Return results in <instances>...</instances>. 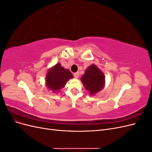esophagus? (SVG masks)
<instances>
[{"label":"esophagus","mask_w":152,"mask_h":152,"mask_svg":"<svg viewBox=\"0 0 152 152\" xmlns=\"http://www.w3.org/2000/svg\"><path fill=\"white\" fill-rule=\"evenodd\" d=\"M79 76V72H76V73H74V74H73V77H74L75 78H78Z\"/></svg>","instance_id":"1"}]
</instances>
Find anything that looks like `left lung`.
<instances>
[{"instance_id": "1", "label": "left lung", "mask_w": 152, "mask_h": 152, "mask_svg": "<svg viewBox=\"0 0 152 152\" xmlns=\"http://www.w3.org/2000/svg\"><path fill=\"white\" fill-rule=\"evenodd\" d=\"M81 81L90 94H94L103 89L104 85V76L103 72L94 65L87 69Z\"/></svg>"}]
</instances>
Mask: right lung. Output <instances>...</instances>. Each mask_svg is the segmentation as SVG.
Listing matches in <instances>:
<instances>
[{
  "mask_svg": "<svg viewBox=\"0 0 152 152\" xmlns=\"http://www.w3.org/2000/svg\"><path fill=\"white\" fill-rule=\"evenodd\" d=\"M73 77L72 73L58 63L49 70L46 75V85L52 91H58L65 86L67 81Z\"/></svg>",
  "mask_w": 152,
  "mask_h": 152,
  "instance_id": "right-lung-1",
  "label": "right lung"
}]
</instances>
